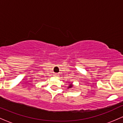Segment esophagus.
Instances as JSON below:
<instances>
[{
  "instance_id": "esophagus-1",
  "label": "esophagus",
  "mask_w": 123,
  "mask_h": 123,
  "mask_svg": "<svg viewBox=\"0 0 123 123\" xmlns=\"http://www.w3.org/2000/svg\"><path fill=\"white\" fill-rule=\"evenodd\" d=\"M54 76H55V77H57L58 76V74H54Z\"/></svg>"
}]
</instances>
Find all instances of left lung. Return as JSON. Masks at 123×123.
Here are the masks:
<instances>
[{"label": "left lung", "instance_id": "8db88e82", "mask_svg": "<svg viewBox=\"0 0 123 123\" xmlns=\"http://www.w3.org/2000/svg\"><path fill=\"white\" fill-rule=\"evenodd\" d=\"M70 83L69 84V86L68 87V89H69V88H72L73 87V83H71V82H69Z\"/></svg>", "mask_w": 123, "mask_h": 123}]
</instances>
